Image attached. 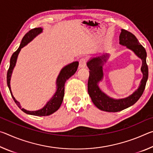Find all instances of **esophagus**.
<instances>
[{
	"label": "esophagus",
	"instance_id": "obj_1",
	"mask_svg": "<svg viewBox=\"0 0 153 153\" xmlns=\"http://www.w3.org/2000/svg\"><path fill=\"white\" fill-rule=\"evenodd\" d=\"M86 62H87V59L86 57H82L81 59H80L79 64V68H82V67H86Z\"/></svg>",
	"mask_w": 153,
	"mask_h": 153
}]
</instances>
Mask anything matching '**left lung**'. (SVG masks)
<instances>
[{
  "mask_svg": "<svg viewBox=\"0 0 153 153\" xmlns=\"http://www.w3.org/2000/svg\"><path fill=\"white\" fill-rule=\"evenodd\" d=\"M120 44L126 46L127 48L134 53L142 61L141 71L143 74L140 86L129 97L122 99H113L102 92L98 86V83L102 79L103 63L107 60L108 55H103L92 58L87 63L90 69V76L88 82V92L92 101L99 109L107 112H118L122 111L138 101L143 94L149 76V68L146 64V52L140 44L139 41L133 33L122 29L120 36Z\"/></svg>",
  "mask_w": 153,
  "mask_h": 153,
  "instance_id": "8db88e82",
  "label": "left lung"
}]
</instances>
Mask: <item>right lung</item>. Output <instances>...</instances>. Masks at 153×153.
<instances>
[{"label": "right lung", "instance_id": "1", "mask_svg": "<svg viewBox=\"0 0 153 153\" xmlns=\"http://www.w3.org/2000/svg\"><path fill=\"white\" fill-rule=\"evenodd\" d=\"M42 29L41 27H36L30 30L29 32L25 33V35L24 36L23 39L21 42L19 47L18 48L17 50L13 54L11 60H10V65L9 68L7 71V86H8L10 92L15 102L18 106V107L22 109V111H24V113L29 114V115H36V116H47L50 115L55 111H57L59 107H61V103L63 102V97H64V92H65V82L68 79L69 77H71L73 75L76 73L77 71V67L79 65V62L75 61L72 63L67 65L65 67H64L59 74V76L56 79V86H57V89L55 94L52 97L51 99L46 103V105L44 107L42 108L38 111H30L24 109V108H22V107L19 104V102L15 100V98L13 97L12 94L11 90V86H10V80H11V74L13 72V69L16 63L17 56L19 55V53L21 51L22 48L24 47L27 45L28 42H30L31 40H32L36 36L39 34L40 33L42 32Z\"/></svg>", "mask_w": 153, "mask_h": 153}]
</instances>
